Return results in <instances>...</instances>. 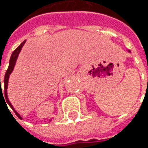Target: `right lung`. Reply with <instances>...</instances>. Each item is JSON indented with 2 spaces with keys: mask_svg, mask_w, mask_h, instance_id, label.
I'll use <instances>...</instances> for the list:
<instances>
[{
  "mask_svg": "<svg viewBox=\"0 0 148 148\" xmlns=\"http://www.w3.org/2000/svg\"><path fill=\"white\" fill-rule=\"evenodd\" d=\"M25 43V40L23 43H21L20 46H19L17 49H15L14 52L12 53V54H11V57H10V63H9L8 69L6 70L5 75V78H4V87H5L4 91H5V100H6V103H7L10 107H11V109H12V110H14V113H15V114L17 115V117H19L20 119H21L20 115L18 114V113H17V112H16V111L14 110V108H13V106L11 105V104H10V101H9L8 97H7V86H8V80H9V77H10V74L11 73V71H13V69H14V64H15L16 59H17V58H18V55H19V53H20V50H21V49H22V47L24 46ZM0 86H1V79H0ZM0 91L2 93V90H1V89ZM3 98H4V97H3Z\"/></svg>",
  "mask_w": 148,
  "mask_h": 148,
  "instance_id": "right-lung-1",
  "label": "right lung"
}]
</instances>
